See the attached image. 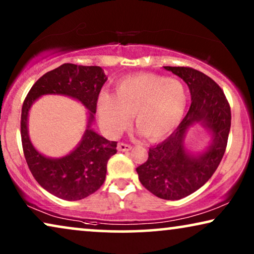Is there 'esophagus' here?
I'll return each instance as SVG.
<instances>
[{"mask_svg": "<svg viewBox=\"0 0 254 254\" xmlns=\"http://www.w3.org/2000/svg\"><path fill=\"white\" fill-rule=\"evenodd\" d=\"M130 149H131V145H129V144L123 143V142L118 143V150L119 151H129Z\"/></svg>", "mask_w": 254, "mask_h": 254, "instance_id": "obj_1", "label": "esophagus"}]
</instances>
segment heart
Listing matches in <instances>:
<instances>
[{
    "label": "heart",
    "instance_id": "heart-1",
    "mask_svg": "<svg viewBox=\"0 0 254 254\" xmlns=\"http://www.w3.org/2000/svg\"><path fill=\"white\" fill-rule=\"evenodd\" d=\"M183 82L156 74H138L121 78L114 93L102 92L97 102L100 125L110 135L125 129L133 114L138 131L150 141L171 134L182 121L187 106Z\"/></svg>",
    "mask_w": 254,
    "mask_h": 254
}]
</instances>
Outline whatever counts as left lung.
Masks as SVG:
<instances>
[{"instance_id":"1","label":"left lung","mask_w":254,"mask_h":254,"mask_svg":"<svg viewBox=\"0 0 254 254\" xmlns=\"http://www.w3.org/2000/svg\"><path fill=\"white\" fill-rule=\"evenodd\" d=\"M189 85L190 107L170 136L149 149L148 161L136 168L142 185L164 200H179L203 186L223 158L231 126V111L224 92L210 77L190 67H164ZM200 123L210 131L212 143L202 154L187 151L188 128Z\"/></svg>"}]
</instances>
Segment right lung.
<instances>
[{
  "mask_svg": "<svg viewBox=\"0 0 254 254\" xmlns=\"http://www.w3.org/2000/svg\"><path fill=\"white\" fill-rule=\"evenodd\" d=\"M107 77L98 65L64 64L34 83L22 107L20 136L27 166L38 184L53 195L68 201L82 200L105 182L106 165L117 152V142L100 136L91 128L97 100ZM44 94H64L81 101L89 110L88 126L81 142L70 154L50 159L30 143L27 117L32 104Z\"/></svg>",
  "mask_w": 254,
  "mask_h": 254,
  "instance_id": "right-lung-1",
  "label": "right lung"
}]
</instances>
